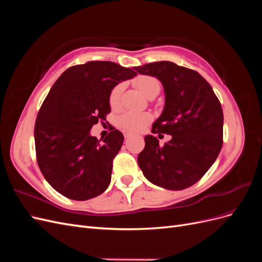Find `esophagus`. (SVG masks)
I'll return each mask as SVG.
<instances>
[{
  "label": "esophagus",
  "mask_w": 262,
  "mask_h": 262,
  "mask_svg": "<svg viewBox=\"0 0 262 262\" xmlns=\"http://www.w3.org/2000/svg\"><path fill=\"white\" fill-rule=\"evenodd\" d=\"M123 136H124V138H125V139H129V138H131L132 134H131V133H128V132H124Z\"/></svg>",
  "instance_id": "34e87169"
}]
</instances>
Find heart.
<instances>
[{"label":"heart","mask_w":262,"mask_h":262,"mask_svg":"<svg viewBox=\"0 0 262 262\" xmlns=\"http://www.w3.org/2000/svg\"><path fill=\"white\" fill-rule=\"evenodd\" d=\"M133 84L137 89L143 93L148 98L156 96L160 93L161 85L155 77L149 75H140L133 80ZM121 85H117L109 94V105L113 109H117L120 105ZM152 120V117L147 113L126 112L118 118L119 126L128 132H139Z\"/></svg>","instance_id":"obj_1"}]
</instances>
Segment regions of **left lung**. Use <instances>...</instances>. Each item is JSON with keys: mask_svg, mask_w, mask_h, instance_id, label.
Returning <instances> with one entry per match:
<instances>
[{"mask_svg": "<svg viewBox=\"0 0 262 262\" xmlns=\"http://www.w3.org/2000/svg\"><path fill=\"white\" fill-rule=\"evenodd\" d=\"M156 76L165 90V108L153 123L152 133L170 134L163 146L146 136L138 156L144 176L169 190L194 185L215 162L223 145V110L211 85L194 70L169 61L134 68Z\"/></svg>", "mask_w": 262, "mask_h": 262, "instance_id": "left-lung-1", "label": "left lung"}]
</instances>
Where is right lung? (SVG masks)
Masks as SVG:
<instances>
[{
	"mask_svg": "<svg viewBox=\"0 0 262 262\" xmlns=\"http://www.w3.org/2000/svg\"><path fill=\"white\" fill-rule=\"evenodd\" d=\"M137 75L110 61H89L61 74L39 109L35 123L36 158L50 186L69 199L84 201L102 193L123 134L112 129L102 140L90 130L110 114L109 94Z\"/></svg>",
	"mask_w": 262,
	"mask_h": 262,
	"instance_id": "add662e5",
	"label": "right lung"
}]
</instances>
